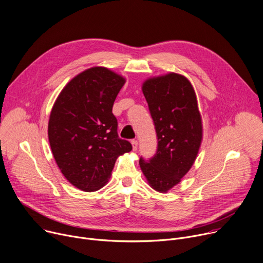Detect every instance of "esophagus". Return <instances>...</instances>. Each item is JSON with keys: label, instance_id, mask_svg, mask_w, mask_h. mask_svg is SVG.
<instances>
[{"label": "esophagus", "instance_id": "34e87169", "mask_svg": "<svg viewBox=\"0 0 263 263\" xmlns=\"http://www.w3.org/2000/svg\"><path fill=\"white\" fill-rule=\"evenodd\" d=\"M131 144H132L133 151H136V150H137V146H138V141H137V140H135V139H133V140L131 141Z\"/></svg>", "mask_w": 263, "mask_h": 263}]
</instances>
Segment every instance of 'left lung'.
Returning a JSON list of instances; mask_svg holds the SVG:
<instances>
[{
	"label": "left lung",
	"mask_w": 263,
	"mask_h": 263,
	"mask_svg": "<svg viewBox=\"0 0 263 263\" xmlns=\"http://www.w3.org/2000/svg\"><path fill=\"white\" fill-rule=\"evenodd\" d=\"M157 136V150L139 159L150 185L164 193L180 182L193 165L202 139L195 91L186 78L169 73L142 84Z\"/></svg>",
	"instance_id": "left-lung-1"
}]
</instances>
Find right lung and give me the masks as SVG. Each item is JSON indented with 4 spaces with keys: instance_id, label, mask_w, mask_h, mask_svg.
I'll return each mask as SVG.
<instances>
[{
    "instance_id": "right-lung-1",
    "label": "right lung",
    "mask_w": 263,
    "mask_h": 263,
    "mask_svg": "<svg viewBox=\"0 0 263 263\" xmlns=\"http://www.w3.org/2000/svg\"><path fill=\"white\" fill-rule=\"evenodd\" d=\"M126 80L105 67H92L71 80L49 118L52 154L66 179L85 192L103 187L119 155L132 145L118 137L114 101Z\"/></svg>"
}]
</instances>
